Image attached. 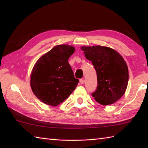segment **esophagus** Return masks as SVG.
I'll use <instances>...</instances> for the list:
<instances>
[{"label": "esophagus", "mask_w": 148, "mask_h": 148, "mask_svg": "<svg viewBox=\"0 0 148 148\" xmlns=\"http://www.w3.org/2000/svg\"><path fill=\"white\" fill-rule=\"evenodd\" d=\"M79 82H80V83H81V84H83L84 83V82H85V81H84V79H80Z\"/></svg>", "instance_id": "esophagus-1"}]
</instances>
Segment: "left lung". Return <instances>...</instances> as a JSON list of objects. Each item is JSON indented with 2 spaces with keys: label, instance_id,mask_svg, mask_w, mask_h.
Masks as SVG:
<instances>
[{
  "label": "left lung",
  "instance_id": "left-lung-1",
  "mask_svg": "<svg viewBox=\"0 0 148 148\" xmlns=\"http://www.w3.org/2000/svg\"><path fill=\"white\" fill-rule=\"evenodd\" d=\"M81 49L97 72L98 86L92 95L103 106L118 101L125 94L128 82V69L124 58L107 46H81Z\"/></svg>",
  "mask_w": 148,
  "mask_h": 148
}]
</instances>
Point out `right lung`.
I'll return each mask as SVG.
<instances>
[{
	"mask_svg": "<svg viewBox=\"0 0 148 148\" xmlns=\"http://www.w3.org/2000/svg\"><path fill=\"white\" fill-rule=\"evenodd\" d=\"M73 46L60 45L37 60L30 74V86L37 99L45 104L57 106L76 89L75 79L68 62Z\"/></svg>",
	"mask_w": 148,
	"mask_h": 148,
	"instance_id": "right-lung-1",
	"label": "right lung"
}]
</instances>
